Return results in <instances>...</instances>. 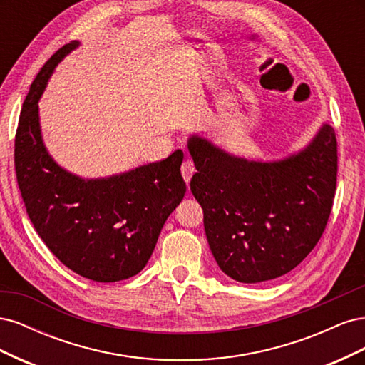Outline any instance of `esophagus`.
<instances>
[{"instance_id": "esophagus-1", "label": "esophagus", "mask_w": 365, "mask_h": 365, "mask_svg": "<svg viewBox=\"0 0 365 365\" xmlns=\"http://www.w3.org/2000/svg\"><path fill=\"white\" fill-rule=\"evenodd\" d=\"M195 172H196V169H195L193 161L189 160V158L184 160L182 164H181V173H182V178H184L185 182H190L192 175H193Z\"/></svg>"}]
</instances>
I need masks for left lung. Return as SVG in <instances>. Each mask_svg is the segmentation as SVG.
<instances>
[{"mask_svg": "<svg viewBox=\"0 0 365 365\" xmlns=\"http://www.w3.org/2000/svg\"><path fill=\"white\" fill-rule=\"evenodd\" d=\"M190 189L219 268L242 283L277 279L322 239L338 172L335 130L324 125L303 152L277 163L230 157L204 138L189 140Z\"/></svg>", "mask_w": 365, "mask_h": 365, "instance_id": "obj_1", "label": "left lung"}]
</instances>
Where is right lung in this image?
I'll return each instance as SVG.
<instances>
[{
  "label": "right lung",
  "instance_id": "add662e5",
  "mask_svg": "<svg viewBox=\"0 0 365 365\" xmlns=\"http://www.w3.org/2000/svg\"><path fill=\"white\" fill-rule=\"evenodd\" d=\"M71 41L43 63L30 85L15 135V172L27 215L65 267L102 283L134 277L146 267L165 219L181 202L184 153L108 180L85 181L61 169L42 145L38 101Z\"/></svg>",
  "mask_w": 365,
  "mask_h": 365
}]
</instances>
